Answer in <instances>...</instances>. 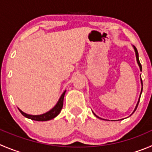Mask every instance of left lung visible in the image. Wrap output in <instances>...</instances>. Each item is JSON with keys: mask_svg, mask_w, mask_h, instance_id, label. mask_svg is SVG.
I'll return each mask as SVG.
<instances>
[{"mask_svg": "<svg viewBox=\"0 0 152 152\" xmlns=\"http://www.w3.org/2000/svg\"><path fill=\"white\" fill-rule=\"evenodd\" d=\"M134 50H135V52H136V57H137V63H138L139 66H140V71H142V66H141V64H140V60H139V54H138V51H137V48H136L135 46H134ZM141 83H142V79H141ZM142 89H141V93H142ZM141 93H140V96H141ZM140 99H139L138 102H137V106H136V107H135V109H134V112H133V113H134L135 112V110H137V107H138V104H139V102H140ZM94 114H95V113H94ZM95 116H97V115H95ZM97 117H98V118H99V116H97Z\"/></svg>", "mask_w": 152, "mask_h": 152, "instance_id": "8db88e82", "label": "left lung"}]
</instances>
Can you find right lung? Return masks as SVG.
Listing matches in <instances>:
<instances>
[{"label":"right lung","mask_w":152,"mask_h":152,"mask_svg":"<svg viewBox=\"0 0 152 152\" xmlns=\"http://www.w3.org/2000/svg\"><path fill=\"white\" fill-rule=\"evenodd\" d=\"M66 93V91L62 94L60 99H59L58 102H57V104L55 105V107L53 108V109L50 110L48 112L45 113L44 114H42V115H29V114L25 113L22 112L20 109L19 111L21 112V113L24 116H25L26 118H28L32 119V120L35 121H48L50 120L52 118H55L57 115H58V114L60 113V111H61L62 108L63 106V99H64V95Z\"/></svg>","instance_id":"obj_1"}]
</instances>
